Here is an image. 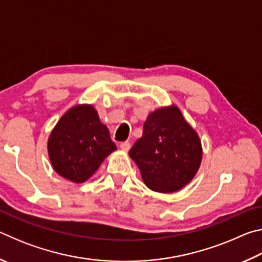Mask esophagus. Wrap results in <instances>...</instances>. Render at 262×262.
Returning <instances> with one entry per match:
<instances>
[{
	"label": "esophagus",
	"instance_id": "obj_1",
	"mask_svg": "<svg viewBox=\"0 0 262 262\" xmlns=\"http://www.w3.org/2000/svg\"><path fill=\"white\" fill-rule=\"evenodd\" d=\"M120 148L123 150V151H128L130 148V143L128 141H123V142H120Z\"/></svg>",
	"mask_w": 262,
	"mask_h": 262
}]
</instances>
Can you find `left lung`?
I'll return each mask as SVG.
<instances>
[{
	"label": "left lung",
	"mask_w": 262,
	"mask_h": 262,
	"mask_svg": "<svg viewBox=\"0 0 262 262\" xmlns=\"http://www.w3.org/2000/svg\"><path fill=\"white\" fill-rule=\"evenodd\" d=\"M150 189L172 193L187 185L202 158L201 142L176 106L149 115L143 135L129 150Z\"/></svg>",
	"instance_id": "left-lung-1"
}]
</instances>
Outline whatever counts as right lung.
<instances>
[{"instance_id": "obj_1", "label": "right lung", "mask_w": 262, "mask_h": 262, "mask_svg": "<svg viewBox=\"0 0 262 262\" xmlns=\"http://www.w3.org/2000/svg\"><path fill=\"white\" fill-rule=\"evenodd\" d=\"M117 145L107 127L90 105L69 110L60 119L48 140V154L54 170L73 183H83L95 173Z\"/></svg>"}]
</instances>
